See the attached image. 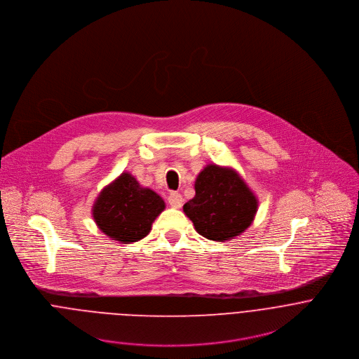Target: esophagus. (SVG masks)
Masks as SVG:
<instances>
[{
  "instance_id": "obj_1",
  "label": "esophagus",
  "mask_w": 359,
  "mask_h": 359,
  "mask_svg": "<svg viewBox=\"0 0 359 359\" xmlns=\"http://www.w3.org/2000/svg\"><path fill=\"white\" fill-rule=\"evenodd\" d=\"M167 201H168V205H171V207H174V208H180V207L182 205V202H184L182 196H181L180 194H177V192H171V194L168 195Z\"/></svg>"
}]
</instances>
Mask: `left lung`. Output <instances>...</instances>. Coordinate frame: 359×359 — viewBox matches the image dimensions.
I'll use <instances>...</instances> for the list:
<instances>
[{"mask_svg": "<svg viewBox=\"0 0 359 359\" xmlns=\"http://www.w3.org/2000/svg\"><path fill=\"white\" fill-rule=\"evenodd\" d=\"M195 191V198L184 205V212L205 239L225 242L252 225L258 201L235 170L205 165L196 178Z\"/></svg>", "mask_w": 359, "mask_h": 359, "instance_id": "obj_1", "label": "left lung"}]
</instances>
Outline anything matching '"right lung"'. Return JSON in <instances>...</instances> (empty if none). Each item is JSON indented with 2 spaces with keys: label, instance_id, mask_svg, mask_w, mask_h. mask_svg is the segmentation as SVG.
<instances>
[{
  "label": "right lung",
  "instance_id": "1",
  "mask_svg": "<svg viewBox=\"0 0 359 359\" xmlns=\"http://www.w3.org/2000/svg\"><path fill=\"white\" fill-rule=\"evenodd\" d=\"M164 201L149 188H142L128 172H123L103 188L93 205V215L103 233L120 243L145 238Z\"/></svg>",
  "mask_w": 359,
  "mask_h": 359
}]
</instances>
